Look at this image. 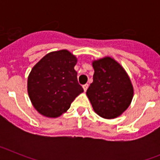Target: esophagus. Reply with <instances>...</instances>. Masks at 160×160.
<instances>
[{
  "instance_id": "1",
  "label": "esophagus",
  "mask_w": 160,
  "mask_h": 160,
  "mask_svg": "<svg viewBox=\"0 0 160 160\" xmlns=\"http://www.w3.org/2000/svg\"><path fill=\"white\" fill-rule=\"evenodd\" d=\"M88 84H85V85H83L82 86V87H83V90H84V91L85 92H86V91H87V89H88Z\"/></svg>"
}]
</instances>
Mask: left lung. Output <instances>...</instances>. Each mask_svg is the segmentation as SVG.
I'll return each instance as SVG.
<instances>
[{"mask_svg":"<svg viewBox=\"0 0 160 160\" xmlns=\"http://www.w3.org/2000/svg\"><path fill=\"white\" fill-rule=\"evenodd\" d=\"M93 82L87 90L94 111L104 118H114L128 108L134 90L121 65L110 57L94 61Z\"/></svg>","mask_w":160,"mask_h":160,"instance_id":"obj_1","label":"left lung"}]
</instances>
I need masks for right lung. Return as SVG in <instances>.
Masks as SVG:
<instances>
[{"mask_svg": "<svg viewBox=\"0 0 160 160\" xmlns=\"http://www.w3.org/2000/svg\"><path fill=\"white\" fill-rule=\"evenodd\" d=\"M76 63L74 55L62 49L49 53L32 67L28 78V94L41 114L60 116L83 92L74 70Z\"/></svg>", "mask_w": 160, "mask_h": 160, "instance_id": "add662e5", "label": "right lung"}]
</instances>
